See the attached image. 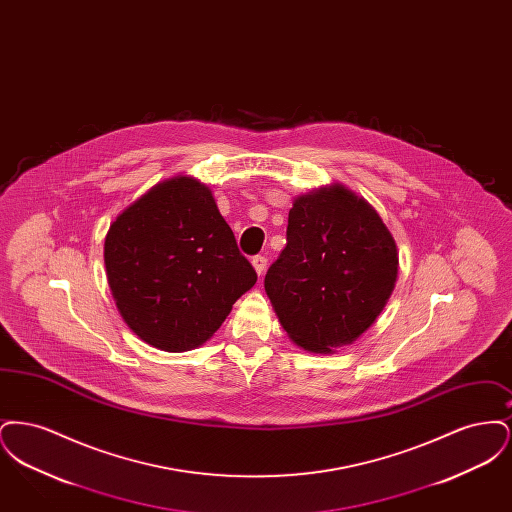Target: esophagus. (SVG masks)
<instances>
[{
	"label": "esophagus",
	"mask_w": 512,
	"mask_h": 512,
	"mask_svg": "<svg viewBox=\"0 0 512 512\" xmlns=\"http://www.w3.org/2000/svg\"><path fill=\"white\" fill-rule=\"evenodd\" d=\"M251 263H253V268L257 270V274L261 276V274L265 272V268H267V257H265V255H255V257L251 259Z\"/></svg>",
	"instance_id": "34e87169"
}]
</instances>
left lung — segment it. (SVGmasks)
Listing matches in <instances>:
<instances>
[{
    "label": "left lung",
    "mask_w": 512,
    "mask_h": 512,
    "mask_svg": "<svg viewBox=\"0 0 512 512\" xmlns=\"http://www.w3.org/2000/svg\"><path fill=\"white\" fill-rule=\"evenodd\" d=\"M288 244L265 276L293 343L334 353L384 311L397 280V245L370 203L332 184L293 201Z\"/></svg>",
    "instance_id": "1"
}]
</instances>
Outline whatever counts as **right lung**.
<instances>
[{
	"label": "right lung",
	"mask_w": 512,
	"mask_h": 512,
	"mask_svg": "<svg viewBox=\"0 0 512 512\" xmlns=\"http://www.w3.org/2000/svg\"><path fill=\"white\" fill-rule=\"evenodd\" d=\"M103 259L128 328L169 353L209 340L257 282L211 190L192 176L159 182L126 207Z\"/></svg>",
	"instance_id": "add662e5"
}]
</instances>
